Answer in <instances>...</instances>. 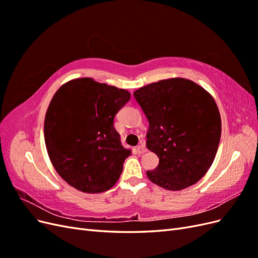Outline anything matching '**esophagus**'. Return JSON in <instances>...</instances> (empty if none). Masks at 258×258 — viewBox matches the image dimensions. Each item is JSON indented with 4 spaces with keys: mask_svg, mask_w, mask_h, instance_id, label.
<instances>
[{
    "mask_svg": "<svg viewBox=\"0 0 258 258\" xmlns=\"http://www.w3.org/2000/svg\"><path fill=\"white\" fill-rule=\"evenodd\" d=\"M147 150H146V147H145V145H139L138 147H137V153L139 154V155H142V154H144L145 152H146Z\"/></svg>",
    "mask_w": 258,
    "mask_h": 258,
    "instance_id": "obj_1",
    "label": "esophagus"
}]
</instances>
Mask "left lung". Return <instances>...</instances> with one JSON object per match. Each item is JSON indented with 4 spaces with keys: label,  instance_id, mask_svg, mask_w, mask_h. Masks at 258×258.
Listing matches in <instances>:
<instances>
[{
    "label": "left lung",
    "instance_id": "1",
    "mask_svg": "<svg viewBox=\"0 0 258 258\" xmlns=\"http://www.w3.org/2000/svg\"><path fill=\"white\" fill-rule=\"evenodd\" d=\"M134 96L150 122L146 146L159 158L147 177L169 190L196 184L212 166L220 144L222 122L214 99L181 77L144 86Z\"/></svg>",
    "mask_w": 258,
    "mask_h": 258
}]
</instances>
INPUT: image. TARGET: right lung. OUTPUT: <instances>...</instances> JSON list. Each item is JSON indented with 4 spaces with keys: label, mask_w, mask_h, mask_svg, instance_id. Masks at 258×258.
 Wrapping results in <instances>:
<instances>
[{
    "label": "right lung",
    "mask_w": 258,
    "mask_h": 258,
    "mask_svg": "<svg viewBox=\"0 0 258 258\" xmlns=\"http://www.w3.org/2000/svg\"><path fill=\"white\" fill-rule=\"evenodd\" d=\"M130 93L91 79L58 89L44 122L45 144L58 174L74 188L96 194L118 181L131 152L120 142L114 118Z\"/></svg>",
    "instance_id": "1"
}]
</instances>
